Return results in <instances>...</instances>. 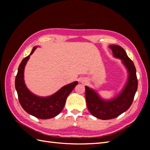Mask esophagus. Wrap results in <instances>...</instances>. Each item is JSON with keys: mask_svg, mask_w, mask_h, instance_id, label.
<instances>
[{"mask_svg": "<svg viewBox=\"0 0 150 150\" xmlns=\"http://www.w3.org/2000/svg\"><path fill=\"white\" fill-rule=\"evenodd\" d=\"M81 82H82V83H86V81L84 80V79H81Z\"/></svg>", "mask_w": 150, "mask_h": 150, "instance_id": "34e87169", "label": "esophagus"}]
</instances>
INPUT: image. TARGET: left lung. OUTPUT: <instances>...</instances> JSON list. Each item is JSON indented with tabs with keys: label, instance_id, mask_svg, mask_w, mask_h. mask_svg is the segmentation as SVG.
<instances>
[{
	"label": "left lung",
	"instance_id": "obj_1",
	"mask_svg": "<svg viewBox=\"0 0 150 150\" xmlns=\"http://www.w3.org/2000/svg\"><path fill=\"white\" fill-rule=\"evenodd\" d=\"M109 47L112 50L113 57L122 60L128 76V81L120 93L110 100L104 99L93 89L87 86H85L88 110L92 115L102 120L114 119L128 110L133 103L138 87L135 67L125 50L115 44L109 46Z\"/></svg>",
	"mask_w": 150,
	"mask_h": 150
}]
</instances>
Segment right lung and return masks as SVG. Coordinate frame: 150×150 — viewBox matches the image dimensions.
Wrapping results in <instances>:
<instances>
[{"label":"right lung","instance_id":"right-lung-1","mask_svg":"<svg viewBox=\"0 0 150 150\" xmlns=\"http://www.w3.org/2000/svg\"><path fill=\"white\" fill-rule=\"evenodd\" d=\"M38 46H35L31 53L22 60L15 78V89L22 108L28 113L40 119H48L59 115L65 105L66 98L78 84L77 81L66 85L56 93L48 97H39L28 90L24 79V68L30 55Z\"/></svg>","mask_w":150,"mask_h":150}]
</instances>
